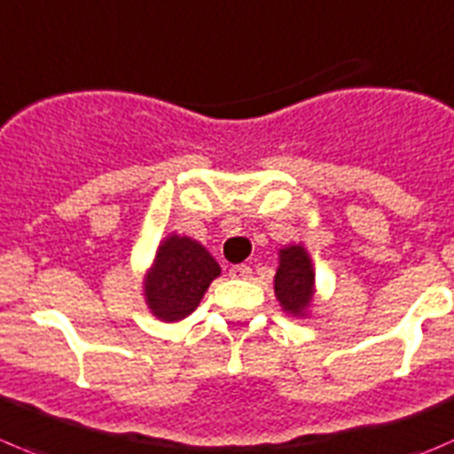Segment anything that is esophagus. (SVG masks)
Returning <instances> with one entry per match:
<instances>
[{"mask_svg": "<svg viewBox=\"0 0 454 454\" xmlns=\"http://www.w3.org/2000/svg\"><path fill=\"white\" fill-rule=\"evenodd\" d=\"M250 275H253V268L246 266V263H237V266L231 268L232 279H248Z\"/></svg>", "mask_w": 454, "mask_h": 454, "instance_id": "34e87169", "label": "esophagus"}]
</instances>
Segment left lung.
<instances>
[{
	"label": "left lung",
	"instance_id": "left-lung-1",
	"mask_svg": "<svg viewBox=\"0 0 454 454\" xmlns=\"http://www.w3.org/2000/svg\"><path fill=\"white\" fill-rule=\"evenodd\" d=\"M275 297L290 317H306L310 310L315 301V268L301 244H290L279 250Z\"/></svg>",
	"mask_w": 454,
	"mask_h": 454
}]
</instances>
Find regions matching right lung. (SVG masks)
<instances>
[{
    "label": "right lung",
    "instance_id": "right-lung-1",
    "mask_svg": "<svg viewBox=\"0 0 454 454\" xmlns=\"http://www.w3.org/2000/svg\"><path fill=\"white\" fill-rule=\"evenodd\" d=\"M222 268L200 241L186 235H168L157 246L153 266L144 275V297L157 319L182 321L200 306Z\"/></svg>",
    "mask_w": 454,
    "mask_h": 454
}]
</instances>
